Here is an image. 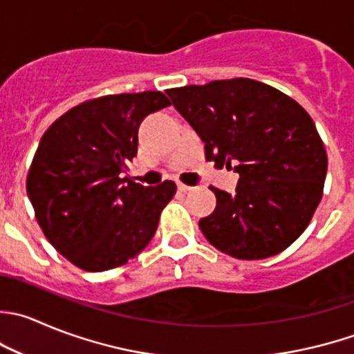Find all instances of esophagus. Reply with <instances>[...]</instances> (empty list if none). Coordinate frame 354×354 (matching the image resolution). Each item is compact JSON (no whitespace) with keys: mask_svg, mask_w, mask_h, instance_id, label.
Listing matches in <instances>:
<instances>
[{"mask_svg":"<svg viewBox=\"0 0 354 354\" xmlns=\"http://www.w3.org/2000/svg\"><path fill=\"white\" fill-rule=\"evenodd\" d=\"M178 190H180V192H190V190H194V187H190V185H185V183H178Z\"/></svg>","mask_w":354,"mask_h":354,"instance_id":"obj_1","label":"esophagus"}]
</instances>
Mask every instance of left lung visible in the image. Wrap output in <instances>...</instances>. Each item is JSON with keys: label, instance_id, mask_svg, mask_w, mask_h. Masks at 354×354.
Segmentation results:
<instances>
[{"label": "left lung", "instance_id": "8db88e82", "mask_svg": "<svg viewBox=\"0 0 354 354\" xmlns=\"http://www.w3.org/2000/svg\"><path fill=\"white\" fill-rule=\"evenodd\" d=\"M205 143V159L240 174L235 194L211 187L205 239L236 259H264L306 230L324 195L327 152L306 111L264 82L223 79L167 90Z\"/></svg>", "mask_w": 354, "mask_h": 354}]
</instances>
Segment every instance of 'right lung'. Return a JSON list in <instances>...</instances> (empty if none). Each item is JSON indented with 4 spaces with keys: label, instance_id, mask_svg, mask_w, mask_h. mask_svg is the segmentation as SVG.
<instances>
[{
    "label": "right lung",
    "instance_id": "1",
    "mask_svg": "<svg viewBox=\"0 0 354 354\" xmlns=\"http://www.w3.org/2000/svg\"><path fill=\"white\" fill-rule=\"evenodd\" d=\"M171 105L160 91L109 95L58 118L41 138L27 195L51 245L86 272H105L142 252L176 185L121 178L138 152V128Z\"/></svg>",
    "mask_w": 354,
    "mask_h": 354
}]
</instances>
